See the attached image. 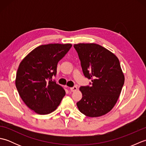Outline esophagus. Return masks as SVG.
<instances>
[{"mask_svg": "<svg viewBox=\"0 0 146 146\" xmlns=\"http://www.w3.org/2000/svg\"><path fill=\"white\" fill-rule=\"evenodd\" d=\"M76 90H77V87L76 86H73V87L70 88V90L71 92H75Z\"/></svg>", "mask_w": 146, "mask_h": 146, "instance_id": "esophagus-1", "label": "esophagus"}]
</instances>
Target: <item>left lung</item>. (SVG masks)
<instances>
[{
  "mask_svg": "<svg viewBox=\"0 0 146 146\" xmlns=\"http://www.w3.org/2000/svg\"><path fill=\"white\" fill-rule=\"evenodd\" d=\"M83 75L92 80L91 86H82V98L76 103L79 110L90 117H100L112 109L117 102L124 75L119 59L112 52L94 43L74 44Z\"/></svg>",
  "mask_w": 146,
  "mask_h": 146,
  "instance_id": "1",
  "label": "left lung"
}]
</instances>
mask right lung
Here are the masks:
<instances>
[{
    "instance_id": "obj_1",
    "label": "right lung",
    "mask_w": 146,
    "mask_h": 146,
    "mask_svg": "<svg viewBox=\"0 0 146 146\" xmlns=\"http://www.w3.org/2000/svg\"><path fill=\"white\" fill-rule=\"evenodd\" d=\"M71 46V44L41 45L21 62L15 86L22 100L36 113H51L65 95L64 90L52 80V77L56 75L58 61Z\"/></svg>"
}]
</instances>
